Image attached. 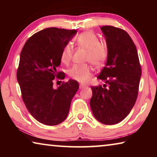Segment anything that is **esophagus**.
Here are the masks:
<instances>
[{
    "label": "esophagus",
    "instance_id": "34e87169",
    "mask_svg": "<svg viewBox=\"0 0 157 157\" xmlns=\"http://www.w3.org/2000/svg\"><path fill=\"white\" fill-rule=\"evenodd\" d=\"M84 87H86V85H84V84H79V89H82L84 88Z\"/></svg>",
    "mask_w": 157,
    "mask_h": 157
}]
</instances>
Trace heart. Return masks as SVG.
<instances>
[{
  "instance_id": "1",
  "label": "heart",
  "mask_w": 157,
  "mask_h": 157,
  "mask_svg": "<svg viewBox=\"0 0 157 157\" xmlns=\"http://www.w3.org/2000/svg\"><path fill=\"white\" fill-rule=\"evenodd\" d=\"M76 44L79 47L86 50V60L96 67H101L107 60L109 54L107 44L105 41H99L98 36L91 31L82 33L77 36ZM72 57V47L67 44L63 48L61 52V62L67 64ZM92 67L89 64H75L68 71V75L71 79L81 83H86L92 77Z\"/></svg>"
}]
</instances>
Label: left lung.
<instances>
[{"mask_svg":"<svg viewBox=\"0 0 157 157\" xmlns=\"http://www.w3.org/2000/svg\"><path fill=\"white\" fill-rule=\"evenodd\" d=\"M104 33L109 54L106 66L98 79L103 86H91L90 106L95 118L105 124L120 123L136 102L141 75L136 46L126 31L111 25L100 28Z\"/></svg>","mask_w":157,"mask_h":157,"instance_id":"obj_1","label":"left lung"}]
</instances>
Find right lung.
<instances>
[{"instance_id":"add662e5","label":"right lung","mask_w":157,"mask_h":157,"mask_svg":"<svg viewBox=\"0 0 157 157\" xmlns=\"http://www.w3.org/2000/svg\"><path fill=\"white\" fill-rule=\"evenodd\" d=\"M76 33V30L44 29L30 36L21 50L17 77L22 99L31 115L46 125L65 120L79 89L73 79L63 82L57 89L52 87L55 78L64 79L57 68L63 48Z\"/></svg>"}]
</instances>
